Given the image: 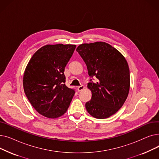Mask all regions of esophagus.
Segmentation results:
<instances>
[{"label": "esophagus", "mask_w": 159, "mask_h": 159, "mask_svg": "<svg viewBox=\"0 0 159 159\" xmlns=\"http://www.w3.org/2000/svg\"><path fill=\"white\" fill-rule=\"evenodd\" d=\"M84 88H85L84 86L82 85V86H79V87H77V90H78L79 91H82L83 89H84Z\"/></svg>", "instance_id": "1"}]
</instances>
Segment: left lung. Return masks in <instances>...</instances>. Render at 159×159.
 I'll return each mask as SVG.
<instances>
[{
  "label": "left lung",
  "instance_id": "1",
  "mask_svg": "<svg viewBox=\"0 0 159 159\" xmlns=\"http://www.w3.org/2000/svg\"><path fill=\"white\" fill-rule=\"evenodd\" d=\"M85 62L90 77L96 82H89L91 99L86 103L90 115L99 119L115 114L128 96L130 74L128 64L123 55L104 42L82 44L77 48Z\"/></svg>",
  "mask_w": 159,
  "mask_h": 159
}]
</instances>
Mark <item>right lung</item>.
Masks as SVG:
<instances>
[{
	"mask_svg": "<svg viewBox=\"0 0 159 159\" xmlns=\"http://www.w3.org/2000/svg\"><path fill=\"white\" fill-rule=\"evenodd\" d=\"M76 45L47 44L33 55L25 69L23 87L34 109L49 119H57L68 110L75 91L64 82L65 67Z\"/></svg>",
	"mask_w": 159,
	"mask_h": 159,
	"instance_id": "obj_1",
	"label": "right lung"
}]
</instances>
